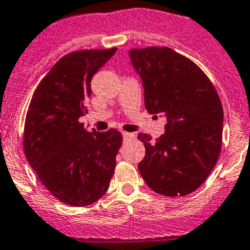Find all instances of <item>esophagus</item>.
<instances>
[{
    "instance_id": "esophagus-1",
    "label": "esophagus",
    "mask_w": 250,
    "mask_h": 250,
    "mask_svg": "<svg viewBox=\"0 0 250 250\" xmlns=\"http://www.w3.org/2000/svg\"><path fill=\"white\" fill-rule=\"evenodd\" d=\"M123 137L124 141H129L135 139V134H131V132H123Z\"/></svg>"
}]
</instances>
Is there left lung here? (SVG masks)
Wrapping results in <instances>:
<instances>
[{
  "mask_svg": "<svg viewBox=\"0 0 250 250\" xmlns=\"http://www.w3.org/2000/svg\"><path fill=\"white\" fill-rule=\"evenodd\" d=\"M129 56L143 82L146 109L167 121L155 141L139 134L146 150L140 175L164 196L191 193L205 182L221 152V99L207 75L171 48L130 49Z\"/></svg>",
  "mask_w": 250,
  "mask_h": 250,
  "instance_id": "obj_1",
  "label": "left lung"
}]
</instances>
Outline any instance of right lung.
<instances>
[{
  "label": "right lung",
  "mask_w": 250,
  "mask_h": 250,
  "mask_svg": "<svg viewBox=\"0 0 250 250\" xmlns=\"http://www.w3.org/2000/svg\"><path fill=\"white\" fill-rule=\"evenodd\" d=\"M79 50L59 59L37 86L24 123L23 148L41 182L75 207L98 201L109 188L123 136L115 129L89 132L86 113L94 74L115 54Z\"/></svg>",
  "instance_id": "1"
}]
</instances>
